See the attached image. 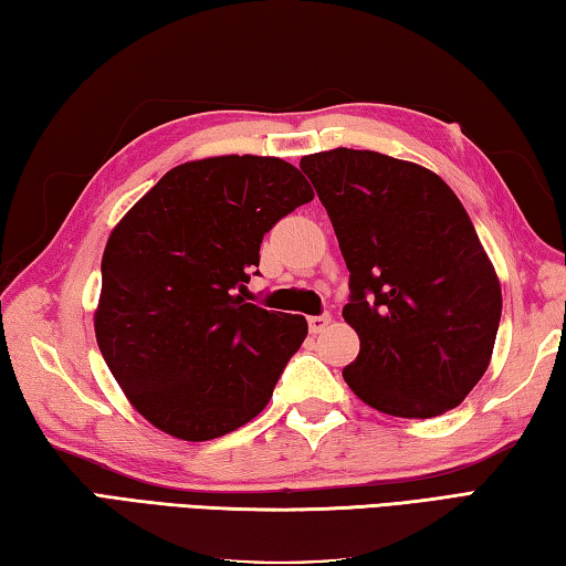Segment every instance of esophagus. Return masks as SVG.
<instances>
[{"instance_id": "esophagus-1", "label": "esophagus", "mask_w": 566, "mask_h": 566, "mask_svg": "<svg viewBox=\"0 0 566 566\" xmlns=\"http://www.w3.org/2000/svg\"><path fill=\"white\" fill-rule=\"evenodd\" d=\"M333 323V317H329L327 313L325 315H313V317H307V327H311V333L313 335H319L323 333V329Z\"/></svg>"}]
</instances>
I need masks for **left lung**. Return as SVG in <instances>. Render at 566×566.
Listing matches in <instances>:
<instances>
[{
    "instance_id": "1",
    "label": "left lung",
    "mask_w": 566,
    "mask_h": 566,
    "mask_svg": "<svg viewBox=\"0 0 566 566\" xmlns=\"http://www.w3.org/2000/svg\"><path fill=\"white\" fill-rule=\"evenodd\" d=\"M349 271L345 323L357 397L401 419L455 409L490 365L503 313L497 273L443 179L371 150L305 155Z\"/></svg>"
}]
</instances>
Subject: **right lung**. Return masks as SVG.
I'll return each mask as SVG.
<instances>
[{"instance_id": "obj_1", "label": "right lung", "mask_w": 566, "mask_h": 566, "mask_svg": "<svg viewBox=\"0 0 566 566\" xmlns=\"http://www.w3.org/2000/svg\"><path fill=\"white\" fill-rule=\"evenodd\" d=\"M313 197L281 157L223 155L169 169L117 221L103 251L95 339L155 429L211 441L271 401L307 323L241 293L263 233Z\"/></svg>"}]
</instances>
